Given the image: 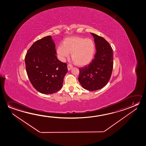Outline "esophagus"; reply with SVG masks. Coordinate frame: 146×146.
Segmentation results:
<instances>
[{"label":"esophagus","instance_id":"34e87169","mask_svg":"<svg viewBox=\"0 0 146 146\" xmlns=\"http://www.w3.org/2000/svg\"><path fill=\"white\" fill-rule=\"evenodd\" d=\"M72 68V66L71 64H68L67 65V70H70Z\"/></svg>","mask_w":146,"mask_h":146}]
</instances>
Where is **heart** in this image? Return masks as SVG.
Instances as JSON below:
<instances>
[{
	"label": "heart",
	"instance_id": "obj_1",
	"mask_svg": "<svg viewBox=\"0 0 146 146\" xmlns=\"http://www.w3.org/2000/svg\"><path fill=\"white\" fill-rule=\"evenodd\" d=\"M95 51L96 46L92 39L79 36L68 37L57 49L58 58L61 61H64L72 53V60L80 66L89 64L94 57Z\"/></svg>",
	"mask_w": 146,
	"mask_h": 146
}]
</instances>
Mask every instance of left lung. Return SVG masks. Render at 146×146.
I'll list each match as a JSON object with an SVG mask.
<instances>
[{
	"instance_id": "obj_1",
	"label": "left lung",
	"mask_w": 146,
	"mask_h": 146,
	"mask_svg": "<svg viewBox=\"0 0 146 146\" xmlns=\"http://www.w3.org/2000/svg\"><path fill=\"white\" fill-rule=\"evenodd\" d=\"M94 39L96 53L91 62L79 68V82L84 89L95 91L104 87L111 76L113 67L111 47L104 37L91 33Z\"/></svg>"
}]
</instances>
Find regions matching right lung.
I'll return each instance as SVG.
<instances>
[{
    "mask_svg": "<svg viewBox=\"0 0 146 146\" xmlns=\"http://www.w3.org/2000/svg\"><path fill=\"white\" fill-rule=\"evenodd\" d=\"M55 44L51 36L35 42L25 58L26 70L33 87L40 93L52 94L62 88L68 70L66 63L56 56Z\"/></svg>",
    "mask_w": 146,
    "mask_h": 146,
    "instance_id": "add662e5",
    "label": "right lung"
}]
</instances>
